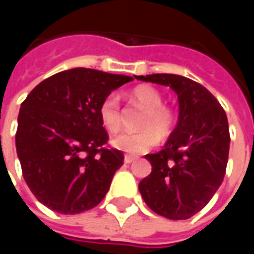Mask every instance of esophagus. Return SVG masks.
I'll list each match as a JSON object with an SVG mask.
<instances>
[{"instance_id":"esophagus-1","label":"esophagus","mask_w":254,"mask_h":254,"mask_svg":"<svg viewBox=\"0 0 254 254\" xmlns=\"http://www.w3.org/2000/svg\"><path fill=\"white\" fill-rule=\"evenodd\" d=\"M133 160H134V158H132L130 155H125V158H124V162H125L127 165H130Z\"/></svg>"}]
</instances>
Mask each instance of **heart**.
I'll list each match as a JSON object with an SVG mask.
<instances>
[{
    "label": "heart",
    "instance_id": "b5f03b06",
    "mask_svg": "<svg viewBox=\"0 0 254 254\" xmlns=\"http://www.w3.org/2000/svg\"><path fill=\"white\" fill-rule=\"evenodd\" d=\"M133 105L143 109V116L138 120L140 132H124L114 136L113 145L127 154H143L156 145L158 140L165 141L170 137L177 122V113L170 106L163 105V95L154 87L138 85L129 94ZM100 121L111 133L118 132L122 127V110L120 100L110 94L102 100L99 107Z\"/></svg>",
    "mask_w": 254,
    "mask_h": 254
}]
</instances>
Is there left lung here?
Returning <instances> with one entry per match:
<instances>
[{
    "label": "left lung",
    "instance_id": "8db88e82",
    "mask_svg": "<svg viewBox=\"0 0 254 254\" xmlns=\"http://www.w3.org/2000/svg\"><path fill=\"white\" fill-rule=\"evenodd\" d=\"M138 80L169 85L178 95L180 118L165 148L145 155L152 171L138 184L155 213L184 220L200 212L223 182L230 149L227 116L201 84L190 78L155 73Z\"/></svg>",
    "mask_w": 254,
    "mask_h": 254
}]
</instances>
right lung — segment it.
Listing matches in <instances>:
<instances>
[{"label":"right lung","mask_w":254,"mask_h":254,"mask_svg":"<svg viewBox=\"0 0 254 254\" xmlns=\"http://www.w3.org/2000/svg\"><path fill=\"white\" fill-rule=\"evenodd\" d=\"M132 80L74 67L47 77L25 98L16 149L25 182L42 204L74 215L105 198L124 154L107 147L99 107L113 89Z\"/></svg>","instance_id":"obj_1"}]
</instances>
